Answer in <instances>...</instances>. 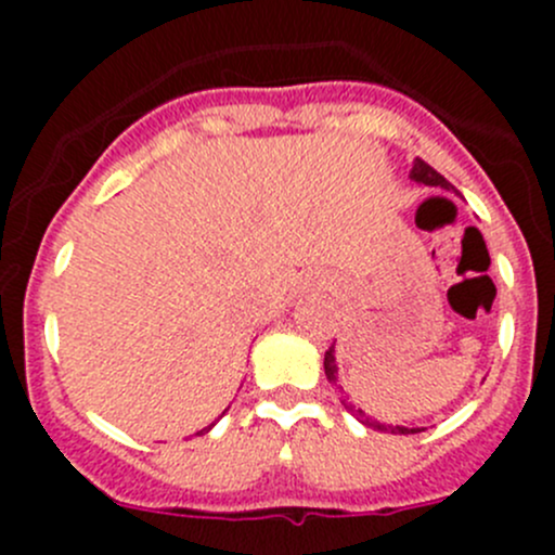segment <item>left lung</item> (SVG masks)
I'll return each instance as SVG.
<instances>
[{"label": "left lung", "instance_id": "obj_1", "mask_svg": "<svg viewBox=\"0 0 555 555\" xmlns=\"http://www.w3.org/2000/svg\"><path fill=\"white\" fill-rule=\"evenodd\" d=\"M408 177H411L413 182H418V184H427V188H440V190H449V193H456V195H459V190L453 188L449 179H446L443 173L435 171L429 164H424L422 158L413 160L411 173H408ZM324 376H327L330 384L338 386V362H335V344L330 346L327 351H324ZM338 391H340V402H344V405H346V411H349L351 416L360 418V422L365 424V427L382 429V433H391V435H413V433H422V427H402V424H384V422H378V418L367 416V413L362 411V408H357L354 402H346V400H349V397H346V400H344L346 391L340 389V386H338Z\"/></svg>", "mask_w": 555, "mask_h": 555}]
</instances>
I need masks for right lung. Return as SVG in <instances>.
Wrapping results in <instances>:
<instances>
[{
	"label": "right lung",
	"mask_w": 555,
	"mask_h": 555,
	"mask_svg": "<svg viewBox=\"0 0 555 555\" xmlns=\"http://www.w3.org/2000/svg\"><path fill=\"white\" fill-rule=\"evenodd\" d=\"M222 413H225V411H222ZM211 427H215V422H211V424H209V427H204V429H201V433H195V435H204V433H209V429H211Z\"/></svg>",
	"instance_id": "add662e5"
}]
</instances>
